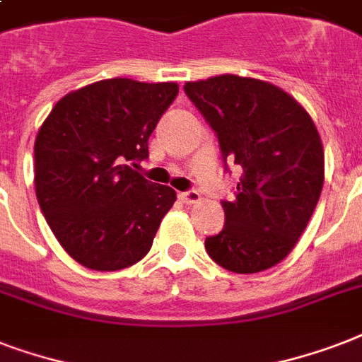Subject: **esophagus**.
I'll return each mask as SVG.
<instances>
[{
    "mask_svg": "<svg viewBox=\"0 0 362 362\" xmlns=\"http://www.w3.org/2000/svg\"><path fill=\"white\" fill-rule=\"evenodd\" d=\"M178 199H180L184 204H193L201 201V195H199L195 189H189V192H180L178 193Z\"/></svg>",
    "mask_w": 362,
    "mask_h": 362,
    "instance_id": "esophagus-1",
    "label": "esophagus"
}]
</instances>
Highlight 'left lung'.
Instances as JSON below:
<instances>
[{
  "mask_svg": "<svg viewBox=\"0 0 362 362\" xmlns=\"http://www.w3.org/2000/svg\"><path fill=\"white\" fill-rule=\"evenodd\" d=\"M184 92L214 129L221 158L238 165L226 226L206 237L214 263L237 274L274 267L291 252L320 201L325 158L310 115L280 88L237 75L186 82Z\"/></svg>",
  "mask_w": 362,
  "mask_h": 362,
  "instance_id": "1",
  "label": "left lung"
}]
</instances>
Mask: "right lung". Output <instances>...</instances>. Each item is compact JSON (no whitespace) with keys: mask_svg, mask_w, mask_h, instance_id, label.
<instances>
[{"mask_svg":"<svg viewBox=\"0 0 362 362\" xmlns=\"http://www.w3.org/2000/svg\"><path fill=\"white\" fill-rule=\"evenodd\" d=\"M175 82L109 78L67 93L35 139V192L65 252L92 270H120L152 247L176 192L136 173Z\"/></svg>","mask_w":362,"mask_h":362,"instance_id":"right-lung-1","label":"right lung"}]
</instances>
